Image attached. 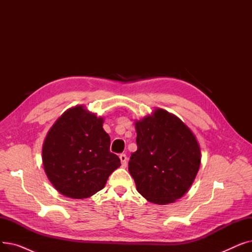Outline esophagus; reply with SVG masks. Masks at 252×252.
Segmentation results:
<instances>
[{"mask_svg":"<svg viewBox=\"0 0 252 252\" xmlns=\"http://www.w3.org/2000/svg\"><path fill=\"white\" fill-rule=\"evenodd\" d=\"M119 159H121V161H122V166L126 167V160H127L126 155L124 154V153L121 154V155H119Z\"/></svg>","mask_w":252,"mask_h":252,"instance_id":"1","label":"esophagus"}]
</instances>
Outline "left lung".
Here are the masks:
<instances>
[{"instance_id":"left-lung-1","label":"left lung","mask_w":252,"mask_h":252,"mask_svg":"<svg viewBox=\"0 0 252 252\" xmlns=\"http://www.w3.org/2000/svg\"><path fill=\"white\" fill-rule=\"evenodd\" d=\"M136 152L128 171L137 191L156 204L173 203L186 194L201 162L200 146L179 117L157 108L135 123Z\"/></svg>"}]
</instances>
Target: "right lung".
I'll use <instances>...</instances> for the list:
<instances>
[{
	"label": "right lung",
	"instance_id": "1",
	"mask_svg": "<svg viewBox=\"0 0 252 252\" xmlns=\"http://www.w3.org/2000/svg\"><path fill=\"white\" fill-rule=\"evenodd\" d=\"M103 117L79 105L66 110L49 129L43 144L45 173L66 197L84 199L105 187L121 159L109 150Z\"/></svg>",
	"mask_w": 252,
	"mask_h": 252
}]
</instances>
